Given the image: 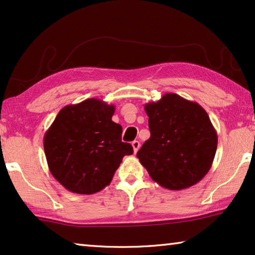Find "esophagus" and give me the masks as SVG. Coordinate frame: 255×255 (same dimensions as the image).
Returning <instances> with one entry per match:
<instances>
[{
	"instance_id": "34e87169",
	"label": "esophagus",
	"mask_w": 255,
	"mask_h": 255,
	"mask_svg": "<svg viewBox=\"0 0 255 255\" xmlns=\"http://www.w3.org/2000/svg\"><path fill=\"white\" fill-rule=\"evenodd\" d=\"M131 146H132V149H134V153H136V152H137L139 149L140 144L138 140H134V142H131Z\"/></svg>"
}]
</instances>
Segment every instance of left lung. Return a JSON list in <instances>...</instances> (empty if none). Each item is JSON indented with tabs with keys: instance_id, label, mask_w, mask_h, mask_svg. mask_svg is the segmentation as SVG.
Listing matches in <instances>:
<instances>
[{
	"instance_id": "obj_1",
	"label": "left lung",
	"mask_w": 255,
	"mask_h": 255,
	"mask_svg": "<svg viewBox=\"0 0 255 255\" xmlns=\"http://www.w3.org/2000/svg\"><path fill=\"white\" fill-rule=\"evenodd\" d=\"M151 136L137 158L162 188L182 190L203 178L214 160L218 135L207 112L176 94L144 105Z\"/></svg>"
}]
</instances>
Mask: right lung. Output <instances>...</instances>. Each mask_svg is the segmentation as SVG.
I'll return each instance as SVG.
<instances>
[{
	"mask_svg": "<svg viewBox=\"0 0 255 255\" xmlns=\"http://www.w3.org/2000/svg\"><path fill=\"white\" fill-rule=\"evenodd\" d=\"M115 105L97 98L66 105L45 131L48 167L68 191L93 195L111 183L132 146L121 142L123 128L112 121Z\"/></svg>",
	"mask_w": 255,
	"mask_h": 255,
	"instance_id": "right-lung-1",
	"label": "right lung"
}]
</instances>
